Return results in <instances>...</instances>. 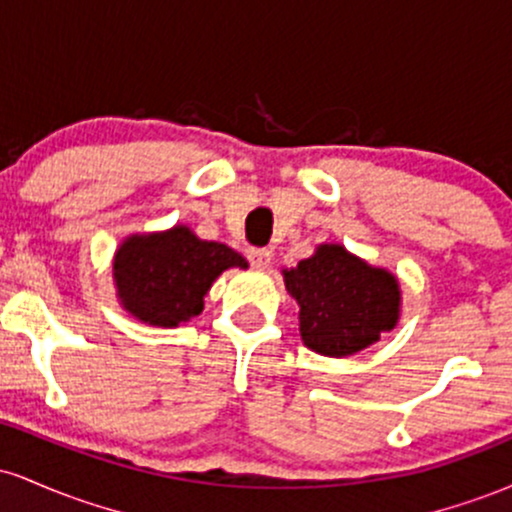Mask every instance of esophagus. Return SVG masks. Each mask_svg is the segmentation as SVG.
Wrapping results in <instances>:
<instances>
[{
  "label": "esophagus",
  "mask_w": 512,
  "mask_h": 512,
  "mask_svg": "<svg viewBox=\"0 0 512 512\" xmlns=\"http://www.w3.org/2000/svg\"><path fill=\"white\" fill-rule=\"evenodd\" d=\"M248 260L252 267H267L269 260H272V252H269L267 248H250Z\"/></svg>",
  "instance_id": "esophagus-1"
}]
</instances>
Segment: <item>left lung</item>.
Wrapping results in <instances>:
<instances>
[{"mask_svg": "<svg viewBox=\"0 0 512 512\" xmlns=\"http://www.w3.org/2000/svg\"><path fill=\"white\" fill-rule=\"evenodd\" d=\"M284 281L301 305L303 342L317 354H356L397 325L395 276L368 267L342 245H320L313 257L286 269Z\"/></svg>", "mask_w": 512, "mask_h": 512, "instance_id": "8db88e82", "label": "left lung"}]
</instances>
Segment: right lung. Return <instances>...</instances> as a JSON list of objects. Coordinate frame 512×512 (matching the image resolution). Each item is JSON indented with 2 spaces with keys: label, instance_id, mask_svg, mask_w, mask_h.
Wrapping results in <instances>:
<instances>
[{
  "label": "right lung",
  "instance_id": "add662e5",
  "mask_svg": "<svg viewBox=\"0 0 512 512\" xmlns=\"http://www.w3.org/2000/svg\"><path fill=\"white\" fill-rule=\"evenodd\" d=\"M228 267L248 262L223 243L199 240L190 228L154 236H132L115 255L117 296L139 320L158 327H178L202 313L204 293Z\"/></svg>",
  "mask_w": 512,
  "mask_h": 512
}]
</instances>
